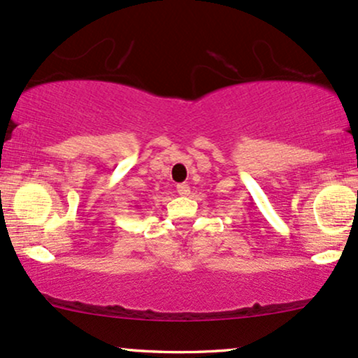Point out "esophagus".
<instances>
[{
	"instance_id": "obj_1",
	"label": "esophagus",
	"mask_w": 358,
	"mask_h": 358,
	"mask_svg": "<svg viewBox=\"0 0 358 358\" xmlns=\"http://www.w3.org/2000/svg\"><path fill=\"white\" fill-rule=\"evenodd\" d=\"M176 192H178V195L187 196L188 193H190V187H188L187 183H180V185H176Z\"/></svg>"
}]
</instances>
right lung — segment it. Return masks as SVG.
I'll return each mask as SVG.
<instances>
[{"label":"right lung","instance_id":"add662e5","mask_svg":"<svg viewBox=\"0 0 358 358\" xmlns=\"http://www.w3.org/2000/svg\"><path fill=\"white\" fill-rule=\"evenodd\" d=\"M136 207H138V205H136Z\"/></svg>","mask_w":358,"mask_h":358}]
</instances>
